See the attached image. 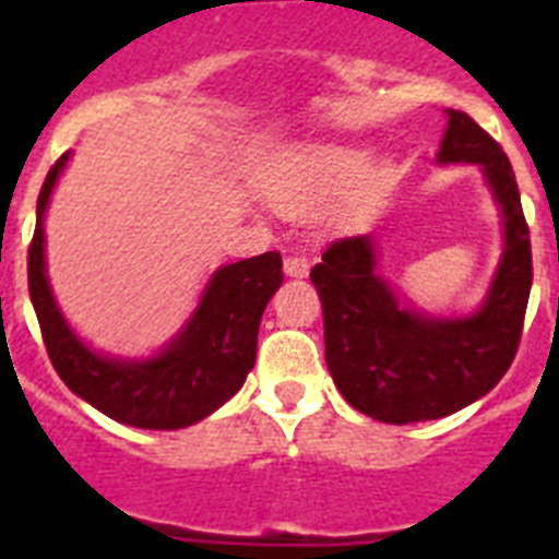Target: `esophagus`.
Returning a JSON list of instances; mask_svg holds the SVG:
<instances>
[{
    "label": "esophagus",
    "mask_w": 559,
    "mask_h": 559,
    "mask_svg": "<svg viewBox=\"0 0 559 559\" xmlns=\"http://www.w3.org/2000/svg\"><path fill=\"white\" fill-rule=\"evenodd\" d=\"M308 271H310L308 254H299V251H296V254L285 257V274L305 276V274H308Z\"/></svg>",
    "instance_id": "34e87169"
}]
</instances>
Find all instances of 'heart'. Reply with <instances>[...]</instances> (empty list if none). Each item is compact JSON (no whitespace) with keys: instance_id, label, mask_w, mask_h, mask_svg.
I'll return each mask as SVG.
<instances>
[{"instance_id":"b5f03b06","label":"heart","mask_w":559,"mask_h":559,"mask_svg":"<svg viewBox=\"0 0 559 559\" xmlns=\"http://www.w3.org/2000/svg\"><path fill=\"white\" fill-rule=\"evenodd\" d=\"M369 156L358 147L324 145L299 153L288 170L271 187V201L288 215H308L324 201L355 185L353 201L367 204L374 195V181L367 173Z\"/></svg>"}]
</instances>
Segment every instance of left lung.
I'll use <instances>...</instances> for the list:
<instances>
[{
    "instance_id": "8db88e82",
    "label": "left lung",
    "mask_w": 559,
    "mask_h": 559,
    "mask_svg": "<svg viewBox=\"0 0 559 559\" xmlns=\"http://www.w3.org/2000/svg\"><path fill=\"white\" fill-rule=\"evenodd\" d=\"M439 162L481 165L503 212L507 249L478 313L437 322L400 308L374 274L369 235L338 237L310 269L335 386L360 414L392 426L448 417L490 392L515 360L530 305V226L503 147L473 117L448 111Z\"/></svg>"
}]
</instances>
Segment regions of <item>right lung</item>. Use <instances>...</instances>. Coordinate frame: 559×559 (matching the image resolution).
I'll use <instances>...</instances> for the list:
<instances>
[{
    "instance_id": "obj_1",
    "label": "right lung",
    "mask_w": 559,
    "mask_h": 559,
    "mask_svg": "<svg viewBox=\"0 0 559 559\" xmlns=\"http://www.w3.org/2000/svg\"><path fill=\"white\" fill-rule=\"evenodd\" d=\"M63 165L67 153L44 179L27 249L29 299L58 378L97 412L126 426L173 431L199 423L224 406L254 367L257 330L283 283V257L265 251L224 265L206 285L192 322L159 358L142 364L100 358L67 328L44 276V210Z\"/></svg>"
}]
</instances>
